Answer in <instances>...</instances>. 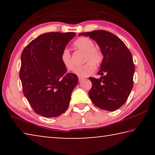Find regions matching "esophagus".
<instances>
[{"instance_id":"34e87169","label":"esophagus","mask_w":155,"mask_h":155,"mask_svg":"<svg viewBox=\"0 0 155 155\" xmlns=\"http://www.w3.org/2000/svg\"><path fill=\"white\" fill-rule=\"evenodd\" d=\"M83 80V78H81V77H78V81H79L80 82H81V81H82Z\"/></svg>"}]
</instances>
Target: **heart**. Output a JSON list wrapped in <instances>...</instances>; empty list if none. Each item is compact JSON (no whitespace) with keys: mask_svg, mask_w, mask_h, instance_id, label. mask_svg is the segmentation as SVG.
Wrapping results in <instances>:
<instances>
[{"mask_svg":"<svg viewBox=\"0 0 155 155\" xmlns=\"http://www.w3.org/2000/svg\"><path fill=\"white\" fill-rule=\"evenodd\" d=\"M74 48L85 53L83 62H87L81 66L77 67L74 73L80 77H88L95 70V65H98L103 60V54L97 48H94V41L87 38H80L73 44ZM60 59L68 70H72L74 65L73 64L72 55L68 49H64L60 55Z\"/></svg>","mask_w":155,"mask_h":155,"instance_id":"b5f03b06","label":"heart"}]
</instances>
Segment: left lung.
<instances>
[{"instance_id": "obj_1", "label": "left lung", "mask_w": 155, "mask_h": 155, "mask_svg": "<svg viewBox=\"0 0 155 155\" xmlns=\"http://www.w3.org/2000/svg\"><path fill=\"white\" fill-rule=\"evenodd\" d=\"M79 35L95 40L104 56L98 72L102 77L89 78L92 83L89 96L100 109H118L127 101L133 86L135 65L131 52L118 37L109 31L97 30Z\"/></svg>"}]
</instances>
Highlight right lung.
<instances>
[{"mask_svg": "<svg viewBox=\"0 0 155 155\" xmlns=\"http://www.w3.org/2000/svg\"><path fill=\"white\" fill-rule=\"evenodd\" d=\"M75 34L44 33L31 41L21 54L23 94L33 111L44 117H57L66 111L78 84L77 76L66 73L60 59L61 52Z\"/></svg>", "mask_w": 155, "mask_h": 155, "instance_id": "1", "label": "right lung"}]
</instances>
